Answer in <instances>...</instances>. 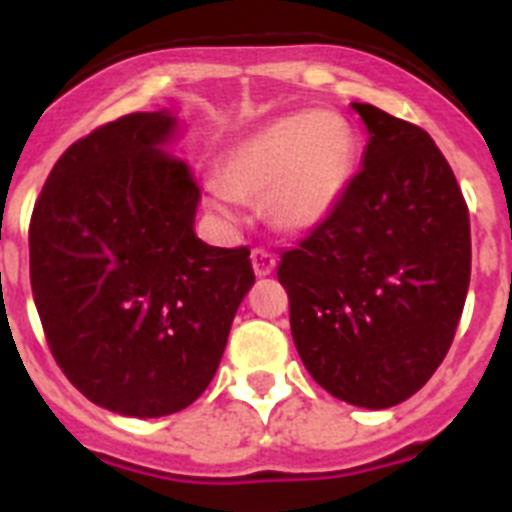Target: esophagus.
Returning a JSON list of instances; mask_svg holds the SVG:
<instances>
[{"mask_svg": "<svg viewBox=\"0 0 512 512\" xmlns=\"http://www.w3.org/2000/svg\"><path fill=\"white\" fill-rule=\"evenodd\" d=\"M251 264L256 277H269L271 271L277 269V256L269 248H253L251 251Z\"/></svg>", "mask_w": 512, "mask_h": 512, "instance_id": "34e87169", "label": "esophagus"}]
</instances>
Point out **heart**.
Segmentation results:
<instances>
[{"label": "heart", "mask_w": 512, "mask_h": 512, "mask_svg": "<svg viewBox=\"0 0 512 512\" xmlns=\"http://www.w3.org/2000/svg\"><path fill=\"white\" fill-rule=\"evenodd\" d=\"M356 140L333 112H297L269 122L225 151L217 164L220 200H261L287 233L318 228L354 174Z\"/></svg>", "instance_id": "1"}]
</instances>
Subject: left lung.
I'll return each instance as SVG.
<instances>
[{
	"instance_id": "8db88e82",
	"label": "left lung",
	"mask_w": 512,
	"mask_h": 512,
	"mask_svg": "<svg viewBox=\"0 0 512 512\" xmlns=\"http://www.w3.org/2000/svg\"><path fill=\"white\" fill-rule=\"evenodd\" d=\"M369 130L364 169L336 210L282 253L297 354L338 400H408L449 354L472 271L469 210L423 128L354 102Z\"/></svg>"
}]
</instances>
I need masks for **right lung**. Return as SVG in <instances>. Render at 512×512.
I'll return each mask as SVG.
<instances>
[{
    "label": "right lung",
    "instance_id": "right-lung-1",
    "mask_svg": "<svg viewBox=\"0 0 512 512\" xmlns=\"http://www.w3.org/2000/svg\"><path fill=\"white\" fill-rule=\"evenodd\" d=\"M176 120L133 112L58 158L30 217V284L61 372L99 408H189L223 359L253 287L248 246L194 235L200 187L161 151Z\"/></svg>",
    "mask_w": 512,
    "mask_h": 512
}]
</instances>
